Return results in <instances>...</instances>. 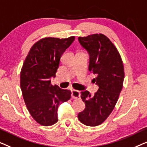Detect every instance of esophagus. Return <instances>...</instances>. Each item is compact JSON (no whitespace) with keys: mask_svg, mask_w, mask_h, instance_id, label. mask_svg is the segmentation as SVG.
Returning a JSON list of instances; mask_svg holds the SVG:
<instances>
[{"mask_svg":"<svg viewBox=\"0 0 147 147\" xmlns=\"http://www.w3.org/2000/svg\"><path fill=\"white\" fill-rule=\"evenodd\" d=\"M71 98L73 99H78L80 98V92L78 90H73L71 92Z\"/></svg>","mask_w":147,"mask_h":147,"instance_id":"obj_1","label":"esophagus"}]
</instances>
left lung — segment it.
Returning a JSON list of instances; mask_svg holds the SVG:
<instances>
[{
	"instance_id": "1",
	"label": "left lung",
	"mask_w": 147,
	"mask_h": 147,
	"mask_svg": "<svg viewBox=\"0 0 147 147\" xmlns=\"http://www.w3.org/2000/svg\"><path fill=\"white\" fill-rule=\"evenodd\" d=\"M78 40L90 54L89 71L96 76L94 80L99 86L94 96L81 92L86 108L78 119L86 126H96L103 123L115 107L123 86V62L116 46L104 34L79 37Z\"/></svg>"
}]
</instances>
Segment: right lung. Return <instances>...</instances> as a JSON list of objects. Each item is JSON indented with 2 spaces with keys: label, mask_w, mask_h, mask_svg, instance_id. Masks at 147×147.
Segmentation results:
<instances>
[{
  "label": "right lung",
  "mask_w": 147,
  "mask_h": 147,
  "mask_svg": "<svg viewBox=\"0 0 147 147\" xmlns=\"http://www.w3.org/2000/svg\"><path fill=\"white\" fill-rule=\"evenodd\" d=\"M75 39L44 37L32 46L22 66L20 86L32 117L42 126H49L58 121L57 108L71 98V92L51 84L65 49Z\"/></svg>",
  "instance_id": "1"
}]
</instances>
